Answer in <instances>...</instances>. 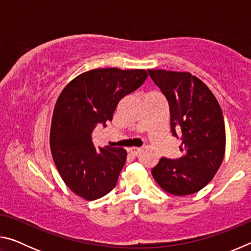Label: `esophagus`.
Instances as JSON below:
<instances>
[{
  "label": "esophagus",
  "mask_w": 251,
  "mask_h": 251,
  "mask_svg": "<svg viewBox=\"0 0 251 251\" xmlns=\"http://www.w3.org/2000/svg\"><path fill=\"white\" fill-rule=\"evenodd\" d=\"M141 151H142V148H137V147L129 148V152H130L131 155H134V156H137Z\"/></svg>",
  "instance_id": "34e87169"
}]
</instances>
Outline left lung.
<instances>
[{
    "label": "left lung",
    "instance_id": "left-lung-1",
    "mask_svg": "<svg viewBox=\"0 0 251 251\" xmlns=\"http://www.w3.org/2000/svg\"><path fill=\"white\" fill-rule=\"evenodd\" d=\"M152 82L166 97L171 130L179 138L181 157L160 158L151 175L169 194L197 193L223 163L226 130L222 108L205 84L190 73L148 70Z\"/></svg>",
    "mask_w": 251,
    "mask_h": 251
}]
</instances>
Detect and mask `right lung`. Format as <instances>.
<instances>
[{
	"instance_id": "1",
	"label": "right lung",
	"mask_w": 251,
	"mask_h": 251,
	"mask_svg": "<svg viewBox=\"0 0 251 251\" xmlns=\"http://www.w3.org/2000/svg\"><path fill=\"white\" fill-rule=\"evenodd\" d=\"M147 78L145 70L97 69L75 77L55 105L50 151L67 187L87 201L107 195L126 163L121 147L96 148L92 133L112 122L118 101Z\"/></svg>"
}]
</instances>
